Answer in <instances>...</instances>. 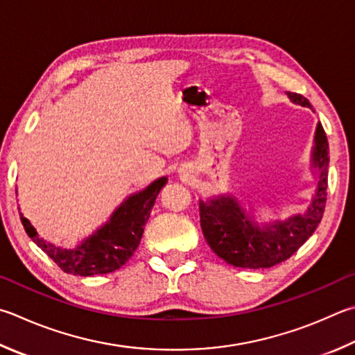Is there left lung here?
Listing matches in <instances>:
<instances>
[{"label": "left lung", "instance_id": "1", "mask_svg": "<svg viewBox=\"0 0 355 355\" xmlns=\"http://www.w3.org/2000/svg\"><path fill=\"white\" fill-rule=\"evenodd\" d=\"M295 104L312 107L304 96L287 93ZM329 144L321 124L315 135L313 163L318 167V189L306 214L259 230L253 227L233 198L200 202V227L205 241L225 262L241 268H268L287 261L317 230L326 208Z\"/></svg>", "mask_w": 355, "mask_h": 355}]
</instances>
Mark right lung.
I'll return each mask as SVG.
<instances>
[{
	"label": "right lung",
	"mask_w": 355,
	"mask_h": 355,
	"mask_svg": "<svg viewBox=\"0 0 355 355\" xmlns=\"http://www.w3.org/2000/svg\"><path fill=\"white\" fill-rule=\"evenodd\" d=\"M166 182V177L158 178L138 194L128 197L114 211L110 222L76 250H65L43 241L21 212L20 218L31 239L65 273L76 276L105 275L124 266L138 248L152 206Z\"/></svg>",
	"instance_id": "right-lung-1"
}]
</instances>
